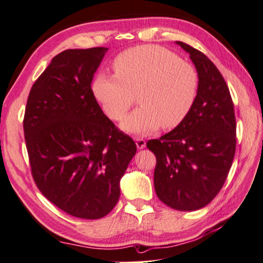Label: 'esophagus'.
<instances>
[{
	"label": "esophagus",
	"instance_id": "34e87169",
	"mask_svg": "<svg viewBox=\"0 0 263 263\" xmlns=\"http://www.w3.org/2000/svg\"><path fill=\"white\" fill-rule=\"evenodd\" d=\"M136 145H137V147L141 149L146 146V141H145V139H143V138H136Z\"/></svg>",
	"mask_w": 263,
	"mask_h": 263
}]
</instances>
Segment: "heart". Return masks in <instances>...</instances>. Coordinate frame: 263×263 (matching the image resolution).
Listing matches in <instances>:
<instances>
[{"label": "heart", "instance_id": "b5f03b06", "mask_svg": "<svg viewBox=\"0 0 263 263\" xmlns=\"http://www.w3.org/2000/svg\"><path fill=\"white\" fill-rule=\"evenodd\" d=\"M116 74L99 73L92 92L103 111L122 120L138 93L140 106L124 120L125 131L146 135L160 126L173 130L185 122L199 93V73L193 64L159 45H140L120 52Z\"/></svg>", "mask_w": 263, "mask_h": 263}]
</instances>
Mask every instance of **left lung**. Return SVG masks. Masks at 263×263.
<instances>
[{"mask_svg":"<svg viewBox=\"0 0 263 263\" xmlns=\"http://www.w3.org/2000/svg\"><path fill=\"white\" fill-rule=\"evenodd\" d=\"M199 73V93L185 122L146 146L154 153V190L165 205L195 211L208 205L226 181L236 147V122L229 89L205 53L177 42Z\"/></svg>","mask_w":263,"mask_h":263,"instance_id":"8db88e82","label":"left lung"}]
</instances>
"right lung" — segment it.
I'll return each instance as SVG.
<instances>
[{
  "label": "right lung",
  "instance_id": "add662e5",
  "mask_svg": "<svg viewBox=\"0 0 263 263\" xmlns=\"http://www.w3.org/2000/svg\"><path fill=\"white\" fill-rule=\"evenodd\" d=\"M107 48L69 49L52 58L27 101L24 139L41 193L65 213L99 219L114 210L137 152L96 101L91 83Z\"/></svg>",
  "mask_w": 263,
  "mask_h": 263
}]
</instances>
